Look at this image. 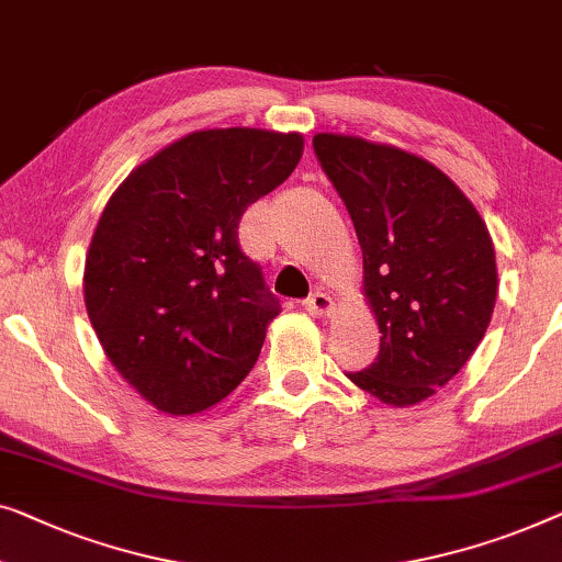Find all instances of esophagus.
I'll return each mask as SVG.
<instances>
[{
  "instance_id": "obj_1",
  "label": "esophagus",
  "mask_w": 562,
  "mask_h": 562,
  "mask_svg": "<svg viewBox=\"0 0 562 562\" xmlns=\"http://www.w3.org/2000/svg\"><path fill=\"white\" fill-rule=\"evenodd\" d=\"M306 312L314 314V316H329L331 312H335V301H331L327 294H322V291H316V294L308 296L304 301Z\"/></svg>"
}]
</instances>
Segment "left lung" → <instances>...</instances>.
Returning a JSON list of instances; mask_svg holds the SVG:
<instances>
[{"label":"left lung","mask_w":562,"mask_h":562,"mask_svg":"<svg viewBox=\"0 0 562 562\" xmlns=\"http://www.w3.org/2000/svg\"><path fill=\"white\" fill-rule=\"evenodd\" d=\"M364 263L380 327L370 368L347 378L393 408L426 401L474 355L497 301V261L476 207L441 169L397 146L316 134Z\"/></svg>","instance_id":"left-lung-1"}]
</instances>
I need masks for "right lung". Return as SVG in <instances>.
I'll list each match as a JSON object with an SVG mask.
<instances>
[{
	"label": "right lung",
	"mask_w": 562,
	"mask_h": 562,
	"mask_svg": "<svg viewBox=\"0 0 562 562\" xmlns=\"http://www.w3.org/2000/svg\"><path fill=\"white\" fill-rule=\"evenodd\" d=\"M301 151V134L207 128L165 146L111 194L86 256L88 319L157 411H207L254 370L281 304L240 250L238 225Z\"/></svg>",
	"instance_id": "1"
}]
</instances>
